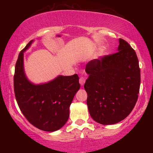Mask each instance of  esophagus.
<instances>
[{"label":"esophagus","mask_w":153,"mask_h":153,"mask_svg":"<svg viewBox=\"0 0 153 153\" xmlns=\"http://www.w3.org/2000/svg\"><path fill=\"white\" fill-rule=\"evenodd\" d=\"M79 82H80V84L81 85H83L84 83L85 82V79L83 78V77H80V79H79Z\"/></svg>","instance_id":"esophagus-1"}]
</instances>
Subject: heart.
Masks as SVG:
<instances>
[{
    "label": "heart",
    "mask_w": 153,
    "mask_h": 153,
    "mask_svg": "<svg viewBox=\"0 0 153 153\" xmlns=\"http://www.w3.org/2000/svg\"><path fill=\"white\" fill-rule=\"evenodd\" d=\"M106 53V47H101V49H100L99 52H98L97 54V56L98 57H102L103 56H104L105 54Z\"/></svg>",
    "instance_id": "obj_1"
}]
</instances>
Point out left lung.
Returning a JSON list of instances; mask_svg holds the SVG:
<instances>
[{
  "label": "left lung",
  "mask_w": 153,
  "mask_h": 153,
  "mask_svg": "<svg viewBox=\"0 0 153 153\" xmlns=\"http://www.w3.org/2000/svg\"><path fill=\"white\" fill-rule=\"evenodd\" d=\"M118 52L91 60L84 88L91 117L103 125L117 124L127 117L136 104L140 86V70L135 51L119 39Z\"/></svg>",
  "instance_id": "left-lung-1"
}]
</instances>
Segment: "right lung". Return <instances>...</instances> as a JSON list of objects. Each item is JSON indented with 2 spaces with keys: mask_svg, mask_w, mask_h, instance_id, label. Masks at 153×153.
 Here are the masks:
<instances>
[{
  "mask_svg": "<svg viewBox=\"0 0 153 153\" xmlns=\"http://www.w3.org/2000/svg\"><path fill=\"white\" fill-rule=\"evenodd\" d=\"M34 40L28 43L19 54L13 77L14 93L19 108L35 127L45 131H57L68 120L70 106L80 89L77 74L58 75L45 83L34 84L26 77L24 53Z\"/></svg>",
  "mask_w": 153,
  "mask_h": 153,
  "instance_id": "1",
  "label": "right lung"
}]
</instances>
